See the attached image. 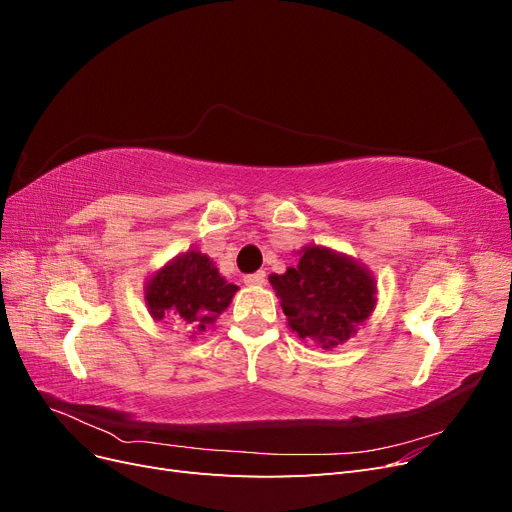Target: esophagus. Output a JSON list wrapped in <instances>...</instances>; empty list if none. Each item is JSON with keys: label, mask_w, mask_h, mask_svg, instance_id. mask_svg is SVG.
Segmentation results:
<instances>
[{"label": "esophagus", "mask_w": 512, "mask_h": 512, "mask_svg": "<svg viewBox=\"0 0 512 512\" xmlns=\"http://www.w3.org/2000/svg\"><path fill=\"white\" fill-rule=\"evenodd\" d=\"M243 282H245V286H262L267 282V273L258 271V273H252V275H245Z\"/></svg>", "instance_id": "1"}]
</instances>
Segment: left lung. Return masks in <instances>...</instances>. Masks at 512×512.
I'll return each mask as SVG.
<instances>
[{
  "mask_svg": "<svg viewBox=\"0 0 512 512\" xmlns=\"http://www.w3.org/2000/svg\"><path fill=\"white\" fill-rule=\"evenodd\" d=\"M297 256V267L269 275L290 331L322 350L346 344L376 309L374 273L361 260L324 245H305Z\"/></svg>",
  "mask_w": 512,
  "mask_h": 512,
  "instance_id": "1",
  "label": "left lung"
}]
</instances>
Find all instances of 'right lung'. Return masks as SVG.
<instances>
[{
    "mask_svg": "<svg viewBox=\"0 0 512 512\" xmlns=\"http://www.w3.org/2000/svg\"><path fill=\"white\" fill-rule=\"evenodd\" d=\"M237 290L239 286L228 284L207 254L188 250L149 275L143 299L153 320L170 316L196 337L226 312Z\"/></svg>",
    "mask_w": 512,
    "mask_h": 512,
    "instance_id": "obj_1",
    "label": "right lung"
}]
</instances>
